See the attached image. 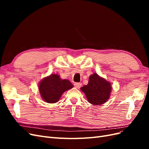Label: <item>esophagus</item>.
<instances>
[{
	"label": "esophagus",
	"instance_id": "1",
	"mask_svg": "<svg viewBox=\"0 0 149 149\" xmlns=\"http://www.w3.org/2000/svg\"><path fill=\"white\" fill-rule=\"evenodd\" d=\"M74 86H75L76 88H79L81 86L82 84L80 83H75L74 84Z\"/></svg>",
	"mask_w": 149,
	"mask_h": 149
}]
</instances>
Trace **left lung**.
<instances>
[{
    "instance_id": "left-lung-1",
    "label": "left lung",
    "mask_w": 149,
    "mask_h": 149,
    "mask_svg": "<svg viewBox=\"0 0 149 149\" xmlns=\"http://www.w3.org/2000/svg\"><path fill=\"white\" fill-rule=\"evenodd\" d=\"M111 89V83L96 73L89 76L87 85L81 88V90L86 94L88 102L97 106L102 104L108 100Z\"/></svg>"
}]
</instances>
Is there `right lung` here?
<instances>
[{"mask_svg":"<svg viewBox=\"0 0 149 149\" xmlns=\"http://www.w3.org/2000/svg\"><path fill=\"white\" fill-rule=\"evenodd\" d=\"M73 87L69 80L61 79L58 74H52L40 81L38 89L45 101L55 103L59 101L63 93Z\"/></svg>","mask_w":149,"mask_h":149,"instance_id":"1","label":"right lung"}]
</instances>
